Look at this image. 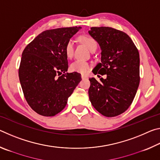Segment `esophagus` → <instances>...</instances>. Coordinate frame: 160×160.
<instances>
[{"mask_svg": "<svg viewBox=\"0 0 160 160\" xmlns=\"http://www.w3.org/2000/svg\"><path fill=\"white\" fill-rule=\"evenodd\" d=\"M81 78H82V80H84V79H87V78H88V75H86L82 74V75H81Z\"/></svg>", "mask_w": 160, "mask_h": 160, "instance_id": "1", "label": "esophagus"}]
</instances>
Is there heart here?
<instances>
[{
    "label": "heart",
    "instance_id": "1",
    "mask_svg": "<svg viewBox=\"0 0 160 160\" xmlns=\"http://www.w3.org/2000/svg\"><path fill=\"white\" fill-rule=\"evenodd\" d=\"M79 40L88 48L92 51L94 48H97V42L94 38L88 35H81L79 37ZM65 52L67 57L72 58L74 54V42L72 39H70L66 43L65 47ZM90 69V66L88 63L83 61H75L70 65V70L72 71L80 72V73H87Z\"/></svg>",
    "mask_w": 160,
    "mask_h": 160
}]
</instances>
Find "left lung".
<instances>
[{
  "label": "left lung",
  "mask_w": 160,
  "mask_h": 160,
  "mask_svg": "<svg viewBox=\"0 0 160 160\" xmlns=\"http://www.w3.org/2000/svg\"><path fill=\"white\" fill-rule=\"evenodd\" d=\"M88 32L102 50L101 63L92 72L107 75L106 79L101 78L99 81L94 78L89 79L90 100L103 116L120 115L131 106L139 86L138 50L128 35L118 29L94 27Z\"/></svg>",
  "instance_id": "1"
}]
</instances>
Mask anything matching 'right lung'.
I'll return each mask as SVG.
<instances>
[{
  "label": "right lung",
  "mask_w": 160,
  "mask_h": 160,
  "mask_svg": "<svg viewBox=\"0 0 160 160\" xmlns=\"http://www.w3.org/2000/svg\"><path fill=\"white\" fill-rule=\"evenodd\" d=\"M81 27L48 29L39 34L24 49L19 78L27 102L38 114L53 116L66 106L80 82L77 72L68 68L66 43Z\"/></svg>",
  "instance_id": "right-lung-1"
}]
</instances>
